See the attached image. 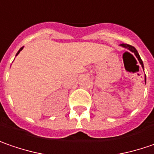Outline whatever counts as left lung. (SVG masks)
I'll return each instance as SVG.
<instances>
[{
	"instance_id": "obj_1",
	"label": "left lung",
	"mask_w": 154,
	"mask_h": 154,
	"mask_svg": "<svg viewBox=\"0 0 154 154\" xmlns=\"http://www.w3.org/2000/svg\"><path fill=\"white\" fill-rule=\"evenodd\" d=\"M121 46L122 47H124V48H128L130 51H132L133 53H134V54L136 55V57L138 58V60H139V61H140V63L141 64L142 66V67L144 68V66H143V61L142 60L140 59V54H139V53H138V51L135 49L134 47H133V46H131V45H128V44H121ZM145 81H146V75H145Z\"/></svg>"
}]
</instances>
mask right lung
I'll return each mask as SVG.
<instances>
[{
    "instance_id": "1",
    "label": "right lung",
    "mask_w": 154,
    "mask_h": 154,
    "mask_svg": "<svg viewBox=\"0 0 154 154\" xmlns=\"http://www.w3.org/2000/svg\"><path fill=\"white\" fill-rule=\"evenodd\" d=\"M23 48H24V47H22V48H20V49L19 51H18V53L16 54V55H18V54H19L20 52V51H21V50H22V49H23Z\"/></svg>"
}]
</instances>
